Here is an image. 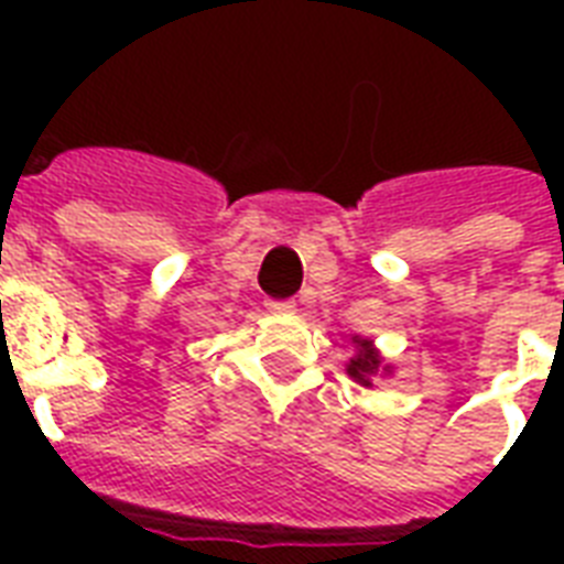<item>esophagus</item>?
Listing matches in <instances>:
<instances>
[{"label":"esophagus","mask_w":564,"mask_h":564,"mask_svg":"<svg viewBox=\"0 0 564 564\" xmlns=\"http://www.w3.org/2000/svg\"><path fill=\"white\" fill-rule=\"evenodd\" d=\"M265 307H269V313H278V316H290V313H295V301H269Z\"/></svg>","instance_id":"esophagus-1"}]
</instances>
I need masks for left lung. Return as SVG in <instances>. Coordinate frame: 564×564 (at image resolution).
<instances>
[{
    "label": "left lung",
    "mask_w": 564,
    "mask_h": 564,
    "mask_svg": "<svg viewBox=\"0 0 564 564\" xmlns=\"http://www.w3.org/2000/svg\"><path fill=\"white\" fill-rule=\"evenodd\" d=\"M351 343H354V357L345 362V371H348V377H351L354 383L371 389L375 380H380V377H392L394 366L392 362H386V357L377 351V345L371 343V339L354 334Z\"/></svg>",
    "instance_id": "1"
}]
</instances>
